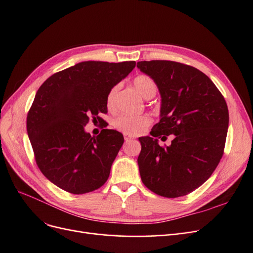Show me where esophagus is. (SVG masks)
Masks as SVG:
<instances>
[{
    "label": "esophagus",
    "instance_id": "obj_1",
    "mask_svg": "<svg viewBox=\"0 0 253 253\" xmlns=\"http://www.w3.org/2000/svg\"><path fill=\"white\" fill-rule=\"evenodd\" d=\"M134 138L132 136H129V135H127V134H125V140L127 142V141H131V140H133Z\"/></svg>",
    "mask_w": 253,
    "mask_h": 253
}]
</instances>
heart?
<instances>
[{
	"label": "heart",
	"instance_id": "b5f03b06",
	"mask_svg": "<svg viewBox=\"0 0 253 253\" xmlns=\"http://www.w3.org/2000/svg\"><path fill=\"white\" fill-rule=\"evenodd\" d=\"M134 85L138 93L145 99L154 97L157 91L155 81L149 76L140 75L134 79ZM119 85L113 86L106 96V106L110 111L115 110V97H116ZM151 124V118L148 115H120L114 121V126L120 132L136 136L143 133Z\"/></svg>",
	"mask_w": 253,
	"mask_h": 253
}]
</instances>
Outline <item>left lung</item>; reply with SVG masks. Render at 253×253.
I'll return each instance as SVG.
<instances>
[{
    "mask_svg": "<svg viewBox=\"0 0 253 253\" xmlns=\"http://www.w3.org/2000/svg\"><path fill=\"white\" fill-rule=\"evenodd\" d=\"M137 67L155 81L162 105L150 136L140 137L137 159L144 186L160 196L192 192L208 179L224 154L229 125L225 98L197 68L174 61H140ZM174 138L160 147L158 138Z\"/></svg>",
    "mask_w": 253,
    "mask_h": 253,
    "instance_id": "1",
    "label": "left lung"
}]
</instances>
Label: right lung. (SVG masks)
<instances>
[{"instance_id": "right-lung-1", "label": "right lung", "mask_w": 253, "mask_h": 253, "mask_svg": "<svg viewBox=\"0 0 253 253\" xmlns=\"http://www.w3.org/2000/svg\"><path fill=\"white\" fill-rule=\"evenodd\" d=\"M135 65V61H84L53 74L38 89L27 115V134L38 167L53 185L84 194L108 180L124 135L103 128L91 137L84 126L90 116L108 113L110 89Z\"/></svg>"}]
</instances>
